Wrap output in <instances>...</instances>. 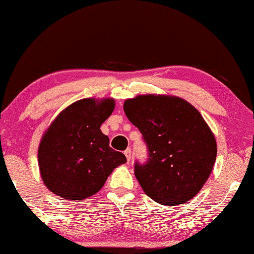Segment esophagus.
Instances as JSON below:
<instances>
[{"instance_id": "obj_1", "label": "esophagus", "mask_w": 254, "mask_h": 254, "mask_svg": "<svg viewBox=\"0 0 254 254\" xmlns=\"http://www.w3.org/2000/svg\"><path fill=\"white\" fill-rule=\"evenodd\" d=\"M125 155L127 157V161H130L131 159V149L130 148H127L126 150H125Z\"/></svg>"}]
</instances>
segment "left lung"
I'll return each mask as SVG.
<instances>
[{
    "instance_id": "left-lung-1",
    "label": "left lung",
    "mask_w": 254,
    "mask_h": 254,
    "mask_svg": "<svg viewBox=\"0 0 254 254\" xmlns=\"http://www.w3.org/2000/svg\"><path fill=\"white\" fill-rule=\"evenodd\" d=\"M124 111L149 150L144 166L135 164L144 193L169 206L192 199L209 179L217 156L215 134L202 114L169 94L136 95L125 100Z\"/></svg>"
}]
</instances>
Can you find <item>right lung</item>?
Masks as SVG:
<instances>
[{
	"mask_svg": "<svg viewBox=\"0 0 254 254\" xmlns=\"http://www.w3.org/2000/svg\"><path fill=\"white\" fill-rule=\"evenodd\" d=\"M113 98H85L65 107L42 135L39 174L45 187L62 198L83 200L97 193L126 156L110 147L100 129L113 113Z\"/></svg>",
	"mask_w": 254,
	"mask_h": 254,
	"instance_id": "1",
	"label": "right lung"
}]
</instances>
